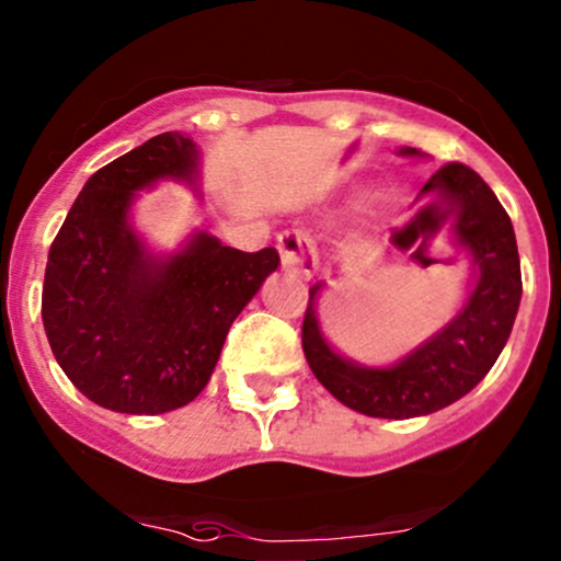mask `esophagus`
<instances>
[{
	"mask_svg": "<svg viewBox=\"0 0 561 561\" xmlns=\"http://www.w3.org/2000/svg\"><path fill=\"white\" fill-rule=\"evenodd\" d=\"M279 257H282V268L287 274L298 276V279H311L317 271V247L311 241V236L306 231H298V228H290V231L279 233Z\"/></svg>",
	"mask_w": 561,
	"mask_h": 561,
	"instance_id": "34e87169",
	"label": "esophagus"
}]
</instances>
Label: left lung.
I'll list each match as a JSON object with an SVG mask.
<instances>
[{
  "label": "left lung",
  "mask_w": 561,
  "mask_h": 561,
  "mask_svg": "<svg viewBox=\"0 0 561 561\" xmlns=\"http://www.w3.org/2000/svg\"><path fill=\"white\" fill-rule=\"evenodd\" d=\"M403 156H416L405 147ZM424 206L451 204L444 226L473 255L476 282L459 314L392 368H363L335 355L322 339L309 293L300 341L309 368L333 398L365 416L409 420L446 409L468 394L503 352L522 300V265L508 211L465 163H446L422 187Z\"/></svg>",
  "instance_id": "left-lung-1"
}]
</instances>
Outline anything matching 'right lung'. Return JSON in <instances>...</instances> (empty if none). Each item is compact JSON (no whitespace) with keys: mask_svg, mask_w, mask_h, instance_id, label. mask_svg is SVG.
I'll return each mask as SVG.
<instances>
[{"mask_svg":"<svg viewBox=\"0 0 561 561\" xmlns=\"http://www.w3.org/2000/svg\"><path fill=\"white\" fill-rule=\"evenodd\" d=\"M198 152L158 134L99 169L50 244L43 325L64 374L121 414H167L209 381L239 311L276 271L274 247L241 252L215 236L169 261L147 255L128 228L134 191L161 176L193 180Z\"/></svg>","mask_w":561,"mask_h":561,"instance_id":"obj_1","label":"right lung"}]
</instances>
